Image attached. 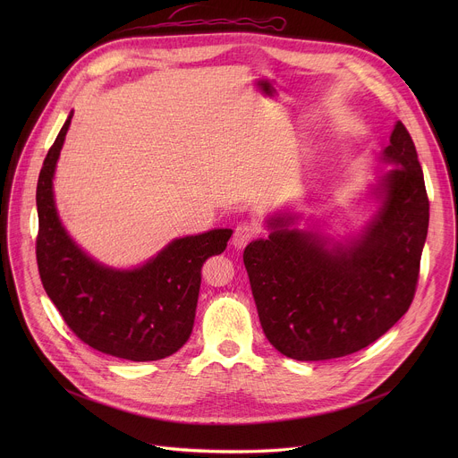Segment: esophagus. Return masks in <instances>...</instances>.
Segmentation results:
<instances>
[{"instance_id": "esophagus-1", "label": "esophagus", "mask_w": 458, "mask_h": 458, "mask_svg": "<svg viewBox=\"0 0 458 458\" xmlns=\"http://www.w3.org/2000/svg\"><path fill=\"white\" fill-rule=\"evenodd\" d=\"M257 233V228L253 225H248V223H241L237 225V228L233 230V235H232V244L241 250L244 248Z\"/></svg>"}]
</instances>
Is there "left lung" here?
<instances>
[{"mask_svg":"<svg viewBox=\"0 0 458 458\" xmlns=\"http://www.w3.org/2000/svg\"><path fill=\"white\" fill-rule=\"evenodd\" d=\"M373 193L380 201L364 232L346 242L286 228L272 217L268 239L242 253L263 332L295 360L352 355L382 337L410 308L429 225V201L413 140L399 121Z\"/></svg>","mask_w":458,"mask_h":458,"instance_id":"1","label":"left lung"}]
</instances>
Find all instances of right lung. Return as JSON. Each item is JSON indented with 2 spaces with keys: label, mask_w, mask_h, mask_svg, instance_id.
Listing matches in <instances>:
<instances>
[{
  "label": "right lung",
  "mask_w": 458,
  "mask_h": 458,
  "mask_svg": "<svg viewBox=\"0 0 458 458\" xmlns=\"http://www.w3.org/2000/svg\"><path fill=\"white\" fill-rule=\"evenodd\" d=\"M71 119L72 112L43 161L36 190V259L43 288L90 348L136 362L165 359L188 341L203 263L225 251L232 230L175 239L141 268L98 265L64 232L54 205L52 177Z\"/></svg>",
  "instance_id": "1"
}]
</instances>
